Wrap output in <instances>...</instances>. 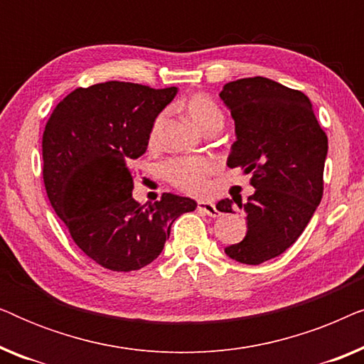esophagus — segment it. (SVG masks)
Segmentation results:
<instances>
[{
    "label": "esophagus",
    "mask_w": 364,
    "mask_h": 364,
    "mask_svg": "<svg viewBox=\"0 0 364 364\" xmlns=\"http://www.w3.org/2000/svg\"><path fill=\"white\" fill-rule=\"evenodd\" d=\"M197 208H198V210H200V212L207 213L208 217H218V215H220V212L217 210V207L213 205L212 202H203V200H200V202H198Z\"/></svg>",
    "instance_id": "34e87169"
}]
</instances>
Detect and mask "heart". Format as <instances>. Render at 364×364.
<instances>
[{
  "label": "heart",
  "instance_id": "obj_1",
  "mask_svg": "<svg viewBox=\"0 0 364 364\" xmlns=\"http://www.w3.org/2000/svg\"><path fill=\"white\" fill-rule=\"evenodd\" d=\"M186 111L188 117L200 127L202 131L212 126H223V112L217 102L207 94H193L186 102ZM166 114H159L154 119L151 132H149V144L156 146L161 136ZM213 171V162L205 157H183L172 159L164 164V177L178 191L193 193H203L208 188V176Z\"/></svg>",
  "mask_w": 364,
  "mask_h": 364
}]
</instances>
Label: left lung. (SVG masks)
<instances>
[{
    "label": "left lung",
    "mask_w": 364,
    "mask_h": 364,
    "mask_svg": "<svg viewBox=\"0 0 364 364\" xmlns=\"http://www.w3.org/2000/svg\"><path fill=\"white\" fill-rule=\"evenodd\" d=\"M220 99L235 121L228 167L252 173L247 235L225 248L232 260L258 265L282 255L301 235L323 197L328 137L305 94L257 76L227 82ZM235 200V198H233ZM233 213V202L217 203Z\"/></svg>",
    "instance_id": "left-lung-1"
}]
</instances>
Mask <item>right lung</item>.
I'll return each instance as SVG.
<instances>
[{"mask_svg": "<svg viewBox=\"0 0 364 364\" xmlns=\"http://www.w3.org/2000/svg\"><path fill=\"white\" fill-rule=\"evenodd\" d=\"M177 87L109 81L77 87L54 109L43 134L49 202L86 255L112 272H132L161 255L171 227L196 210L188 197L132 198L129 166L147 151L152 122Z\"/></svg>", "mask_w": 364, "mask_h": 364, "instance_id": "obj_1", "label": "right lung"}]
</instances>
